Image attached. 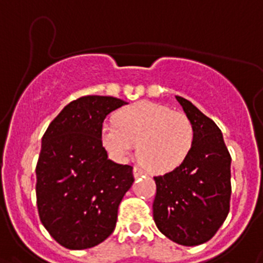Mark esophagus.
Returning a JSON list of instances; mask_svg holds the SVG:
<instances>
[{"label":"esophagus","mask_w":263,"mask_h":263,"mask_svg":"<svg viewBox=\"0 0 263 263\" xmlns=\"http://www.w3.org/2000/svg\"><path fill=\"white\" fill-rule=\"evenodd\" d=\"M141 175H144V171L140 170L139 166H135V168H134V176H135V177H139V176H141Z\"/></svg>","instance_id":"obj_1"}]
</instances>
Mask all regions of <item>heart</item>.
<instances>
[{
    "mask_svg": "<svg viewBox=\"0 0 263 263\" xmlns=\"http://www.w3.org/2000/svg\"><path fill=\"white\" fill-rule=\"evenodd\" d=\"M195 127L185 114L143 100L125 107L116 122L102 125V144L118 161H125L138 144L139 159L155 173L171 172L188 157Z\"/></svg>",
    "mask_w": 263,
    "mask_h": 263,
    "instance_id": "b5f03b06",
    "label": "heart"
}]
</instances>
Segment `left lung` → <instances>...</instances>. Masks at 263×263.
Here are the masks:
<instances>
[{
	"instance_id": "1",
	"label": "left lung",
	"mask_w": 263,
	"mask_h": 263,
	"mask_svg": "<svg viewBox=\"0 0 263 263\" xmlns=\"http://www.w3.org/2000/svg\"><path fill=\"white\" fill-rule=\"evenodd\" d=\"M195 127V141L177 168L154 177V220L164 236L184 246L209 241L230 209V157L222 132L189 100L176 97Z\"/></svg>"
}]
</instances>
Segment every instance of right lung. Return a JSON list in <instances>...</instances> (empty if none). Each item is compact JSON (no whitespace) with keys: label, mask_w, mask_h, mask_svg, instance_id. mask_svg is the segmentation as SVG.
Wrapping results in <instances>:
<instances>
[{"label":"right lung","mask_w":263,"mask_h":263,"mask_svg":"<svg viewBox=\"0 0 263 263\" xmlns=\"http://www.w3.org/2000/svg\"><path fill=\"white\" fill-rule=\"evenodd\" d=\"M123 104L114 97H82L43 135L35 168L38 214L50 236L71 250L111 236L119 204L134 182L132 166L111 161L102 144L104 119Z\"/></svg>","instance_id":"right-lung-1"}]
</instances>
